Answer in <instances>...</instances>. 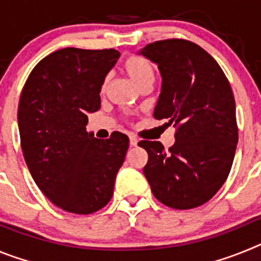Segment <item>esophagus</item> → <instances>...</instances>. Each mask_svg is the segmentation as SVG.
Here are the masks:
<instances>
[{"label":"esophagus","mask_w":261,"mask_h":261,"mask_svg":"<svg viewBox=\"0 0 261 261\" xmlns=\"http://www.w3.org/2000/svg\"><path fill=\"white\" fill-rule=\"evenodd\" d=\"M137 144H138L137 138H136L135 136H130V137H129V145H130V146H137Z\"/></svg>","instance_id":"34e87169"}]
</instances>
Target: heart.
<instances>
[{
    "label": "heart",
    "instance_id": "heart-1",
    "mask_svg": "<svg viewBox=\"0 0 261 261\" xmlns=\"http://www.w3.org/2000/svg\"><path fill=\"white\" fill-rule=\"evenodd\" d=\"M123 70L138 89L146 85H153L154 78H155L153 64L145 57L137 56V55H130L124 60ZM106 84L107 81L103 84V89L106 87Z\"/></svg>",
    "mask_w": 261,
    "mask_h": 261
}]
</instances>
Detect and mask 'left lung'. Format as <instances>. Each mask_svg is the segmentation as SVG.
I'll use <instances>...</instances> for the list:
<instances>
[{"instance_id":"1","label":"left lung","mask_w":261,"mask_h":261,"mask_svg":"<svg viewBox=\"0 0 261 261\" xmlns=\"http://www.w3.org/2000/svg\"><path fill=\"white\" fill-rule=\"evenodd\" d=\"M138 53L156 64L162 77L154 117L177 126L168 151L158 141L138 144L149 155L145 177L155 199L170 208L200 206L227 179L238 144L229 81L216 60L192 41H155Z\"/></svg>"}]
</instances>
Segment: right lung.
Returning a JSON list of instances; mask_svg holds the SVG:
<instances>
[{"label":"right lung","instance_id":"obj_1","mask_svg":"<svg viewBox=\"0 0 261 261\" xmlns=\"http://www.w3.org/2000/svg\"><path fill=\"white\" fill-rule=\"evenodd\" d=\"M120 53L64 48L41 60L18 106L23 156L36 186L53 204L75 214L102 209L114 195L129 138L99 140L86 130L100 108V90Z\"/></svg>","mask_w":261,"mask_h":261}]
</instances>
